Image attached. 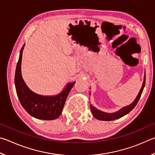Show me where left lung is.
<instances>
[{"label":"left lung","instance_id":"left-lung-1","mask_svg":"<svg viewBox=\"0 0 155 155\" xmlns=\"http://www.w3.org/2000/svg\"><path fill=\"white\" fill-rule=\"evenodd\" d=\"M145 83H146V73H145V75H144L142 87H141L140 92H139L137 96L136 97L135 101H133V103H131L130 105L123 107L122 109H120L118 111L113 113V114H108V113H105V112L100 111V110L97 109L96 107H94L93 106L90 105L91 111V113H92L94 117L99 120H103V121H111V120L120 118V117L124 116V115H127L130 111H132V110L134 109V107L136 106V104H137L139 100H140L141 94H142V91L143 90L144 86H145Z\"/></svg>","mask_w":155,"mask_h":155}]
</instances>
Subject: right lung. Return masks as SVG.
<instances>
[{"instance_id": "right-lung-1", "label": "right lung", "mask_w": 155, "mask_h": 155, "mask_svg": "<svg viewBox=\"0 0 155 155\" xmlns=\"http://www.w3.org/2000/svg\"><path fill=\"white\" fill-rule=\"evenodd\" d=\"M23 48L24 46L21 48L15 74V89L20 103L26 111L35 118L44 120L56 119L62 113L65 101L75 81L67 85L62 92L56 96H43L33 93L25 83L21 74Z\"/></svg>"}]
</instances>
